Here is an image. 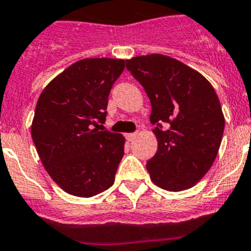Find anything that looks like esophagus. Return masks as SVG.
<instances>
[{
  "label": "esophagus",
  "instance_id": "esophagus-1",
  "mask_svg": "<svg viewBox=\"0 0 251 251\" xmlns=\"http://www.w3.org/2000/svg\"><path fill=\"white\" fill-rule=\"evenodd\" d=\"M137 136H138V133H129V134H127V136H126V137H127L128 141L133 142V141H134V139L137 138Z\"/></svg>",
  "mask_w": 251,
  "mask_h": 251
}]
</instances>
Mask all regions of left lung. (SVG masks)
Instances as JSON below:
<instances>
[{
  "label": "left lung",
  "instance_id": "8db88e82",
  "mask_svg": "<svg viewBox=\"0 0 251 251\" xmlns=\"http://www.w3.org/2000/svg\"><path fill=\"white\" fill-rule=\"evenodd\" d=\"M126 66L152 105L158 142L146 165L152 182L174 192L191 188L207 174L223 139L225 118L216 92L203 75L166 55L132 57Z\"/></svg>",
  "mask_w": 251,
  "mask_h": 251
}]
</instances>
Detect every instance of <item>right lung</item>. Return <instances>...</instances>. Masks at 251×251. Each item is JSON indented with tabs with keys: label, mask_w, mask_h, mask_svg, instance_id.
<instances>
[{
	"label": "right lung",
	"mask_w": 251,
	"mask_h": 251,
	"mask_svg": "<svg viewBox=\"0 0 251 251\" xmlns=\"http://www.w3.org/2000/svg\"><path fill=\"white\" fill-rule=\"evenodd\" d=\"M124 63L79 60L40 94L31 136L48 174L68 194L92 197L114 183L126 139L97 127L105 121L108 97Z\"/></svg>",
	"instance_id": "obj_1"
}]
</instances>
